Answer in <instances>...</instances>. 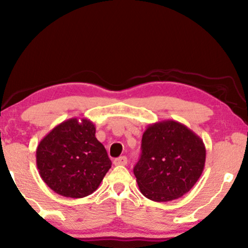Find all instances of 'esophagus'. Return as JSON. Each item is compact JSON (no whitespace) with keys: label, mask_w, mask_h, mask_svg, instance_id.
Returning <instances> with one entry per match:
<instances>
[{"label":"esophagus","mask_w":248,"mask_h":248,"mask_svg":"<svg viewBox=\"0 0 248 248\" xmlns=\"http://www.w3.org/2000/svg\"><path fill=\"white\" fill-rule=\"evenodd\" d=\"M127 164V158L125 155H122V157H118L114 160L115 166H125Z\"/></svg>","instance_id":"obj_1"}]
</instances>
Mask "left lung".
I'll list each match as a JSON object with an SVG mask.
<instances>
[{
    "mask_svg": "<svg viewBox=\"0 0 248 248\" xmlns=\"http://www.w3.org/2000/svg\"><path fill=\"white\" fill-rule=\"evenodd\" d=\"M141 149L133 171L141 193L152 201L182 198L204 169L206 152L202 139L176 121L149 125L142 135Z\"/></svg>",
    "mask_w": 248,
    "mask_h": 248,
    "instance_id": "1",
    "label": "left lung"
}]
</instances>
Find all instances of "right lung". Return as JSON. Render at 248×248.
Returning a JSON list of instances; mask_svg holds the SVG:
<instances>
[{
	"label": "right lung",
	"mask_w": 248,
	"mask_h": 248,
	"mask_svg": "<svg viewBox=\"0 0 248 248\" xmlns=\"http://www.w3.org/2000/svg\"><path fill=\"white\" fill-rule=\"evenodd\" d=\"M87 118H70L44 137L36 150L39 175L65 198L80 199L96 191L111 167L107 151Z\"/></svg>",
	"instance_id": "right-lung-1"
}]
</instances>
